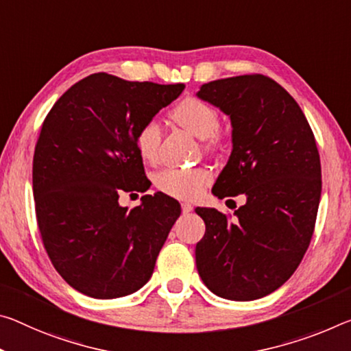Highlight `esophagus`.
<instances>
[{
    "instance_id": "esophagus-1",
    "label": "esophagus",
    "mask_w": 351,
    "mask_h": 351,
    "mask_svg": "<svg viewBox=\"0 0 351 351\" xmlns=\"http://www.w3.org/2000/svg\"><path fill=\"white\" fill-rule=\"evenodd\" d=\"M181 209H182V214H189V213H192V210H193V206L189 204V203H182Z\"/></svg>"
}]
</instances>
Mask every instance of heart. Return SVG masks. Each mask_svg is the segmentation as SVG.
<instances>
[{"label": "heart", "mask_w": 351, "mask_h": 351, "mask_svg": "<svg viewBox=\"0 0 351 351\" xmlns=\"http://www.w3.org/2000/svg\"><path fill=\"white\" fill-rule=\"evenodd\" d=\"M171 120L203 141L204 152H215L223 143V132L219 125L220 115L213 104L199 98L187 97L170 112ZM162 131L158 121L147 120L137 126L134 145L138 156L147 162H156L160 152ZM213 173L208 169H165L154 176V186L164 195L178 199H195L210 184Z\"/></svg>", "instance_id": "heart-1"}]
</instances>
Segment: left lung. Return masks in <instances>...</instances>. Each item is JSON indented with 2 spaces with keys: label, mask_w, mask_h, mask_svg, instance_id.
<instances>
[{
  "label": "left lung",
  "mask_w": 351,
  "mask_h": 351,
  "mask_svg": "<svg viewBox=\"0 0 351 351\" xmlns=\"http://www.w3.org/2000/svg\"><path fill=\"white\" fill-rule=\"evenodd\" d=\"M198 97L232 125V153L214 195L247 197L232 220L195 209L206 225L195 248L198 274L221 298H263L292 276L313 239L322 192L314 132L295 99L265 75L210 81Z\"/></svg>",
  "instance_id": "obj_1"
}]
</instances>
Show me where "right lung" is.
<instances>
[{
	"label": "right lung",
	"mask_w": 351,
	"mask_h": 351,
	"mask_svg": "<svg viewBox=\"0 0 351 351\" xmlns=\"http://www.w3.org/2000/svg\"><path fill=\"white\" fill-rule=\"evenodd\" d=\"M184 87L93 73L43 120L32 160L37 225L54 269L77 292L119 298L152 276L181 206L160 192L132 209L119 198L149 187L134 132Z\"/></svg>",
	"instance_id": "right-lung-1"
}]
</instances>
